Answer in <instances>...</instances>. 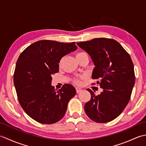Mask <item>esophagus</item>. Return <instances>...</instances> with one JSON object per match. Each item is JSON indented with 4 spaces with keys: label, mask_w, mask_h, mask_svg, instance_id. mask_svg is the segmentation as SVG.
<instances>
[{
    "label": "esophagus",
    "mask_w": 146,
    "mask_h": 146,
    "mask_svg": "<svg viewBox=\"0 0 146 146\" xmlns=\"http://www.w3.org/2000/svg\"><path fill=\"white\" fill-rule=\"evenodd\" d=\"M82 90V88H78V87H76V93H77V94H78V93H80V92H81Z\"/></svg>",
    "instance_id": "esophagus-1"
}]
</instances>
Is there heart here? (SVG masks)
<instances>
[{"mask_svg": "<svg viewBox=\"0 0 146 146\" xmlns=\"http://www.w3.org/2000/svg\"><path fill=\"white\" fill-rule=\"evenodd\" d=\"M83 54H85V52H77L76 54V57H78L80 55H82ZM73 83L74 84L78 85H80V83H81V81H80V78H75L73 80Z\"/></svg>", "mask_w": 146, "mask_h": 146, "instance_id": "obj_1", "label": "heart"}]
</instances>
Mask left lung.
Masks as SVG:
<instances>
[{
	"mask_svg": "<svg viewBox=\"0 0 146 146\" xmlns=\"http://www.w3.org/2000/svg\"><path fill=\"white\" fill-rule=\"evenodd\" d=\"M90 56L95 64L93 79L103 88L95 95L88 88L91 98L85 105L87 116L95 122L107 123L119 115L127 105L135 83L132 59L120 43L113 39L95 38L77 42Z\"/></svg>",
	"mask_w": 146,
	"mask_h": 146,
	"instance_id": "obj_1",
	"label": "left lung"
}]
</instances>
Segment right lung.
<instances>
[{
	"label": "right lung",
	"mask_w": 146,
	"mask_h": 146,
	"mask_svg": "<svg viewBox=\"0 0 146 146\" xmlns=\"http://www.w3.org/2000/svg\"><path fill=\"white\" fill-rule=\"evenodd\" d=\"M76 49L75 42L41 40L29 46L19 57L14 73L18 100L24 111L38 122L52 124L60 121L75 95L71 85L64 84L56 91L51 83L61 59Z\"/></svg>",
	"instance_id": "right-lung-1"
}]
</instances>
